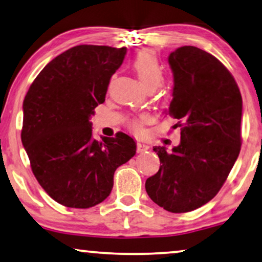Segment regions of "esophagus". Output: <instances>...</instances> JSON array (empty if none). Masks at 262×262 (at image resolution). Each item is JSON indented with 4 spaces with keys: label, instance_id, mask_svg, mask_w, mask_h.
Segmentation results:
<instances>
[{
    "label": "esophagus",
    "instance_id": "esophagus-1",
    "mask_svg": "<svg viewBox=\"0 0 262 262\" xmlns=\"http://www.w3.org/2000/svg\"><path fill=\"white\" fill-rule=\"evenodd\" d=\"M149 148V146L145 145V143H141V142H138L136 143V149H138V152H145V150H147Z\"/></svg>",
    "mask_w": 262,
    "mask_h": 262
}]
</instances>
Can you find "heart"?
Returning a JSON list of instances; mask_svg holds the SVG:
<instances>
[{
  "instance_id": "heart-1",
  "label": "heart",
  "mask_w": 262,
  "mask_h": 262,
  "mask_svg": "<svg viewBox=\"0 0 262 262\" xmlns=\"http://www.w3.org/2000/svg\"><path fill=\"white\" fill-rule=\"evenodd\" d=\"M133 68H134L139 79L141 80L143 88L147 90L157 89L163 82V68H161L156 54L149 51L140 52L133 61ZM130 126L135 130L140 129V123L138 121H133Z\"/></svg>"
}]
</instances>
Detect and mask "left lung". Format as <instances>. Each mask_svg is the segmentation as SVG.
I'll use <instances>...</instances> for the list:
<instances>
[{
  "label": "left lung",
  "mask_w": 262,
  "mask_h": 262,
  "mask_svg": "<svg viewBox=\"0 0 262 262\" xmlns=\"http://www.w3.org/2000/svg\"><path fill=\"white\" fill-rule=\"evenodd\" d=\"M173 93L167 114L178 120L180 143L153 148L160 168L146 180L150 200L169 212H189L216 196L241 149L242 97L228 69L205 51L171 52Z\"/></svg>",
  "instance_id": "left-lung-1"
}]
</instances>
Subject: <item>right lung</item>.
Wrapping results in <instances>:
<instances>
[{"label":"right lung","mask_w":262,"mask_h":262,"mask_svg":"<svg viewBox=\"0 0 262 262\" xmlns=\"http://www.w3.org/2000/svg\"><path fill=\"white\" fill-rule=\"evenodd\" d=\"M126 53V47H72L41 70L24 99L21 140L32 171L49 196L68 208L104 201L116 168L136 153L124 133L94 139L90 122Z\"/></svg>","instance_id":"obj_1"}]
</instances>
